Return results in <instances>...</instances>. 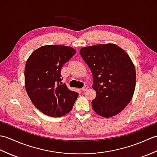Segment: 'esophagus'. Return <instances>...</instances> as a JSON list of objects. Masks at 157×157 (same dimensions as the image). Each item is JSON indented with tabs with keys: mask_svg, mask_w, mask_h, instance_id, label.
Listing matches in <instances>:
<instances>
[{
	"mask_svg": "<svg viewBox=\"0 0 157 157\" xmlns=\"http://www.w3.org/2000/svg\"><path fill=\"white\" fill-rule=\"evenodd\" d=\"M88 86H87V85H86V86H84V87H83L81 90L82 91H84V92H85V91H86L88 89Z\"/></svg>",
	"mask_w": 157,
	"mask_h": 157,
	"instance_id": "1",
	"label": "esophagus"
}]
</instances>
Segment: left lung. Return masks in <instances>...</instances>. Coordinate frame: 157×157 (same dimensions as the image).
<instances>
[{"mask_svg":"<svg viewBox=\"0 0 157 157\" xmlns=\"http://www.w3.org/2000/svg\"><path fill=\"white\" fill-rule=\"evenodd\" d=\"M79 52L93 75L92 88L96 92L93 110L105 118L119 114L135 91L136 69L132 59L124 50L111 43L85 46Z\"/></svg>","mask_w":157,"mask_h":157,"instance_id":"1","label":"left lung"}]
</instances>
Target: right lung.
Masks as SVG:
<instances>
[{
  "label": "right lung",
  "instance_id": "add662e5",
  "mask_svg": "<svg viewBox=\"0 0 157 157\" xmlns=\"http://www.w3.org/2000/svg\"><path fill=\"white\" fill-rule=\"evenodd\" d=\"M75 50L60 44L45 45L33 52L25 67V88L40 111L60 117L71 111L78 93L62 84L61 68Z\"/></svg>",
  "mask_w": 157,
  "mask_h": 157
}]
</instances>
